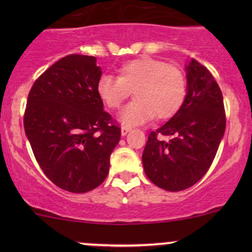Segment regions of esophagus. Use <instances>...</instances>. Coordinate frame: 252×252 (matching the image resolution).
Masks as SVG:
<instances>
[{
    "label": "esophagus",
    "instance_id": "1",
    "mask_svg": "<svg viewBox=\"0 0 252 252\" xmlns=\"http://www.w3.org/2000/svg\"><path fill=\"white\" fill-rule=\"evenodd\" d=\"M130 130H131V128H130V126H122V128H121V132H122L123 136H126V135L128 134V132L130 131Z\"/></svg>",
    "mask_w": 252,
    "mask_h": 252
}]
</instances>
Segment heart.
Masks as SVG:
<instances>
[{
    "instance_id": "1",
    "label": "heart",
    "mask_w": 252,
    "mask_h": 252,
    "mask_svg": "<svg viewBox=\"0 0 252 252\" xmlns=\"http://www.w3.org/2000/svg\"><path fill=\"white\" fill-rule=\"evenodd\" d=\"M131 91L135 99L121 112L123 123L143 124L155 116L166 120L174 116L186 99V77L178 66L142 57L124 63L117 78L102 76L97 83L98 96L111 110L120 109Z\"/></svg>"
}]
</instances>
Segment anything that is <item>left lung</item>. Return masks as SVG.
<instances>
[{
    "instance_id": "left-lung-1",
    "label": "left lung",
    "mask_w": 252,
    "mask_h": 252,
    "mask_svg": "<svg viewBox=\"0 0 252 252\" xmlns=\"http://www.w3.org/2000/svg\"><path fill=\"white\" fill-rule=\"evenodd\" d=\"M186 71V99L168 122L150 132L142 154L149 180L170 192L189 189L206 174L226 126L222 94L212 73L195 59Z\"/></svg>"
}]
</instances>
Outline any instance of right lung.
Wrapping results in <instances>:
<instances>
[{"mask_svg": "<svg viewBox=\"0 0 252 252\" xmlns=\"http://www.w3.org/2000/svg\"><path fill=\"white\" fill-rule=\"evenodd\" d=\"M94 57L70 54L35 80L24 126L40 168L60 189L85 193L109 173L121 128L97 94L102 76Z\"/></svg>", "mask_w": 252, "mask_h": 252, "instance_id": "obj_1", "label": "right lung"}]
</instances>
